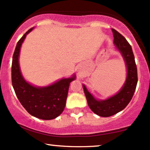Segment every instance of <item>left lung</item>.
<instances>
[{
  "mask_svg": "<svg viewBox=\"0 0 150 150\" xmlns=\"http://www.w3.org/2000/svg\"><path fill=\"white\" fill-rule=\"evenodd\" d=\"M111 30L114 37V44L123 55L127 65L128 73L125 85L118 94L103 101L96 100L83 85L89 107L94 113L102 117L113 116L124 109L133 97L137 83V66L131 46L121 34L114 29Z\"/></svg>",
  "mask_w": 150,
  "mask_h": 150,
  "instance_id": "left-lung-1",
  "label": "left lung"
}]
</instances>
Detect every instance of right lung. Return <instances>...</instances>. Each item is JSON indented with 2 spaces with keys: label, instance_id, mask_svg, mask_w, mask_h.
Masks as SVG:
<instances>
[{
  "label": "right lung",
  "instance_id": "add662e5",
  "mask_svg": "<svg viewBox=\"0 0 150 150\" xmlns=\"http://www.w3.org/2000/svg\"><path fill=\"white\" fill-rule=\"evenodd\" d=\"M31 28L18 41L13 56L12 84L17 97L30 114L43 120H51L61 114L64 110L71 78L62 79L46 87H36L30 85L22 77L18 58L20 47Z\"/></svg>",
  "mask_w": 150,
  "mask_h": 150
}]
</instances>
